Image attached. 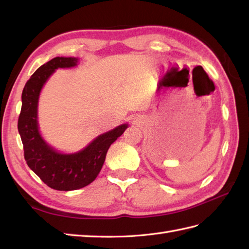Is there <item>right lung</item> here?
Instances as JSON below:
<instances>
[{
  "mask_svg": "<svg viewBox=\"0 0 249 249\" xmlns=\"http://www.w3.org/2000/svg\"><path fill=\"white\" fill-rule=\"evenodd\" d=\"M77 63L76 57L56 56L41 65L25 83L18 120V130L28 166L47 186L64 192L82 188L96 178L110 145L128 126L122 124L99 135L87 147L73 154H62L41 138L37 122V106L41 89L57 68L73 67Z\"/></svg>",
  "mask_w": 249,
  "mask_h": 249,
  "instance_id": "obj_1",
  "label": "right lung"
}]
</instances>
